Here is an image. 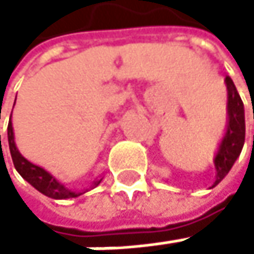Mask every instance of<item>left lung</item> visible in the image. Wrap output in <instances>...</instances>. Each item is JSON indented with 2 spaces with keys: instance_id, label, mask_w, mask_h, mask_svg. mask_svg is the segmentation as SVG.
<instances>
[{
  "instance_id": "left-lung-1",
  "label": "left lung",
  "mask_w": 254,
  "mask_h": 254,
  "mask_svg": "<svg viewBox=\"0 0 254 254\" xmlns=\"http://www.w3.org/2000/svg\"><path fill=\"white\" fill-rule=\"evenodd\" d=\"M227 85V128L224 134L216 155L213 158L215 169H216V178L213 186L215 188L222 178L229 174L232 166L235 164L236 158L239 157L244 141H246V114H244V103L241 100V96L238 94V90L233 83V80L227 76L226 77ZM254 117V110H253Z\"/></svg>"
}]
</instances>
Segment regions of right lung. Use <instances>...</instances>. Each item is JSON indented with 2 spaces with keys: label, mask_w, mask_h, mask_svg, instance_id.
Returning <instances> with one entry per match:
<instances>
[{
  "label": "right lung",
  "mask_w": 254,
  "mask_h": 254,
  "mask_svg": "<svg viewBox=\"0 0 254 254\" xmlns=\"http://www.w3.org/2000/svg\"><path fill=\"white\" fill-rule=\"evenodd\" d=\"M7 138H8V148H10V155H12V160L15 164V169L19 172V175L27 183H30L36 190H39L45 196L53 198V199H66V198H76L85 192H88V189L71 190V189L65 188L64 184L59 183L52 174H48L45 169L39 168V166L30 163L27 158H24L21 155V152L18 151L16 144H15V135H13L12 125H8V128H7ZM100 181H102V178L96 180L93 183V188L99 186Z\"/></svg>",
  "instance_id": "right-lung-1"
}]
</instances>
